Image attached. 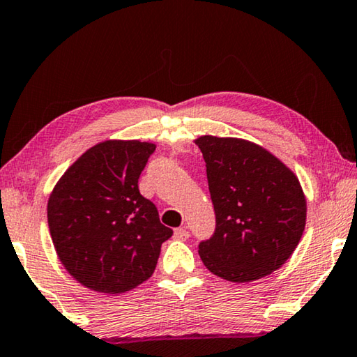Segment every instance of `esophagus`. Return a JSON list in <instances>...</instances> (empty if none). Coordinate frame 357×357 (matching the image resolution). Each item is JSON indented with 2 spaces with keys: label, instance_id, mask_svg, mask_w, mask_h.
Here are the masks:
<instances>
[{
  "label": "esophagus",
  "instance_id": "obj_1",
  "mask_svg": "<svg viewBox=\"0 0 357 357\" xmlns=\"http://www.w3.org/2000/svg\"><path fill=\"white\" fill-rule=\"evenodd\" d=\"M188 236H190V232H188V230H186V229H183V227L174 230V240L185 241L186 238H188Z\"/></svg>",
  "mask_w": 357,
  "mask_h": 357
}]
</instances>
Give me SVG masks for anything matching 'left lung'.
<instances>
[{"mask_svg": "<svg viewBox=\"0 0 357 357\" xmlns=\"http://www.w3.org/2000/svg\"><path fill=\"white\" fill-rule=\"evenodd\" d=\"M207 162L216 229L199 245L204 265L230 282H251L282 266L305 227L301 183L259 144L205 135L195 141Z\"/></svg>", "mask_w": 357, "mask_h": 357, "instance_id": "1", "label": "left lung"}]
</instances>
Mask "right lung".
<instances>
[{
    "mask_svg": "<svg viewBox=\"0 0 357 357\" xmlns=\"http://www.w3.org/2000/svg\"><path fill=\"white\" fill-rule=\"evenodd\" d=\"M155 144L108 139L79 156L47 205L56 254L81 285L119 295L152 276L172 230L141 196L137 180Z\"/></svg>",
    "mask_w": 357,
    "mask_h": 357,
    "instance_id": "obj_1",
    "label": "right lung"
}]
</instances>
